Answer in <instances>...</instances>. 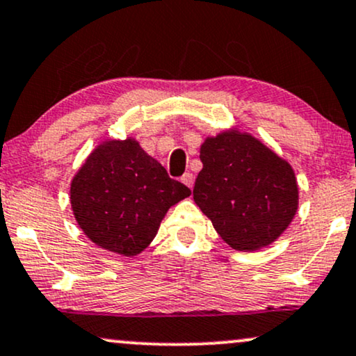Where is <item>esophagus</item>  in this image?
<instances>
[{"label": "esophagus", "mask_w": 356, "mask_h": 356, "mask_svg": "<svg viewBox=\"0 0 356 356\" xmlns=\"http://www.w3.org/2000/svg\"><path fill=\"white\" fill-rule=\"evenodd\" d=\"M181 181L186 184V186L188 187V188H192L193 187V174H191V172H186L181 177Z\"/></svg>", "instance_id": "obj_1"}]
</instances>
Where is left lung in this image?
I'll return each instance as SVG.
<instances>
[{"label": "left lung", "instance_id": "left-lung-1", "mask_svg": "<svg viewBox=\"0 0 356 356\" xmlns=\"http://www.w3.org/2000/svg\"><path fill=\"white\" fill-rule=\"evenodd\" d=\"M200 161L193 200L227 245L261 250L287 230L299 207V186L284 157L232 126L205 138Z\"/></svg>", "mask_w": 356, "mask_h": 356}]
</instances>
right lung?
Segmentation results:
<instances>
[{
  "label": "right lung",
  "instance_id": "add662e5",
  "mask_svg": "<svg viewBox=\"0 0 356 356\" xmlns=\"http://www.w3.org/2000/svg\"><path fill=\"white\" fill-rule=\"evenodd\" d=\"M136 139H105L72 177L70 205L92 243L133 258L154 240L170 207L191 195Z\"/></svg>",
  "mask_w": 356,
  "mask_h": 356
}]
</instances>
